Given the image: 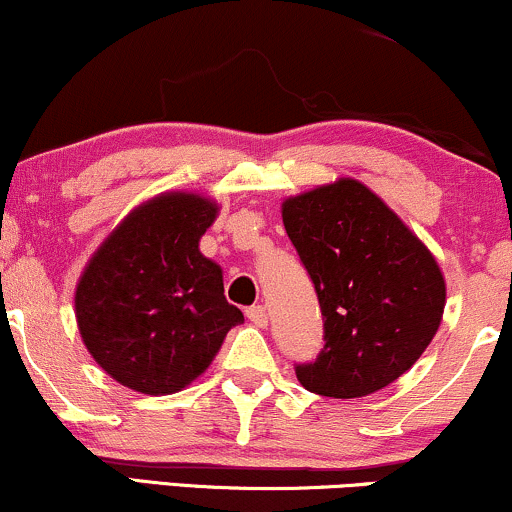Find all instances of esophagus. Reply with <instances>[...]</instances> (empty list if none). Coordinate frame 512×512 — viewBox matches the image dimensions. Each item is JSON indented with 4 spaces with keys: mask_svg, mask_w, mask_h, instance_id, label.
<instances>
[{
    "mask_svg": "<svg viewBox=\"0 0 512 512\" xmlns=\"http://www.w3.org/2000/svg\"><path fill=\"white\" fill-rule=\"evenodd\" d=\"M246 318H249L251 323L258 328H266L268 326V314H266V306H251V309H246Z\"/></svg>",
    "mask_w": 512,
    "mask_h": 512,
    "instance_id": "34e87169",
    "label": "esophagus"
}]
</instances>
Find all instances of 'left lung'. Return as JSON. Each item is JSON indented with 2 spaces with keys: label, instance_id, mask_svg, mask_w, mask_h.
<instances>
[{
  "label": "left lung",
  "instance_id": "8db88e82",
  "mask_svg": "<svg viewBox=\"0 0 512 512\" xmlns=\"http://www.w3.org/2000/svg\"><path fill=\"white\" fill-rule=\"evenodd\" d=\"M282 225L314 280L326 345L299 364L306 390L364 398L412 369L446 309V278L429 246L352 177L282 201Z\"/></svg>",
  "mask_w": 512,
  "mask_h": 512
}]
</instances>
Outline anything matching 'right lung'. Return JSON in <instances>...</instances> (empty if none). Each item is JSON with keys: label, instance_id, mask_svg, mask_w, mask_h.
Listing matches in <instances>:
<instances>
[{"label": "right lung", "instance_id": "1", "mask_svg": "<svg viewBox=\"0 0 512 512\" xmlns=\"http://www.w3.org/2000/svg\"><path fill=\"white\" fill-rule=\"evenodd\" d=\"M220 206L196 191H165L107 234L76 282V326L90 357L143 395H170L208 369L232 326L222 268L198 242Z\"/></svg>", "mask_w": 512, "mask_h": 512}]
</instances>
